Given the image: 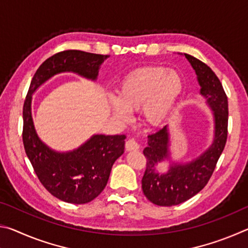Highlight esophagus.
Instances as JSON below:
<instances>
[{"label": "esophagus", "mask_w": 248, "mask_h": 248, "mask_svg": "<svg viewBox=\"0 0 248 248\" xmlns=\"http://www.w3.org/2000/svg\"><path fill=\"white\" fill-rule=\"evenodd\" d=\"M139 148H140L139 143H138L134 139H132V138L131 139H129L127 141V143H125V149H127V151H137L139 150Z\"/></svg>", "instance_id": "esophagus-1"}]
</instances>
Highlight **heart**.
<instances>
[{
	"label": "heart",
	"mask_w": 248,
	"mask_h": 248,
	"mask_svg": "<svg viewBox=\"0 0 248 248\" xmlns=\"http://www.w3.org/2000/svg\"><path fill=\"white\" fill-rule=\"evenodd\" d=\"M183 90L184 79L178 72L165 66H145L121 79L117 97L111 96L109 105L112 114L124 121L129 119V111L141 108L145 123L157 127L169 119Z\"/></svg>",
	"instance_id": "1"
}]
</instances>
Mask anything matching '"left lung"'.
<instances>
[{"label":"left lung","instance_id":"1","mask_svg":"<svg viewBox=\"0 0 248 248\" xmlns=\"http://www.w3.org/2000/svg\"><path fill=\"white\" fill-rule=\"evenodd\" d=\"M196 71L201 86L200 94L213 110L215 139L210 148L187 164H173L167 173L158 174L157 163L169 158L170 134L167 125L148 137L143 150L146 169L142 178V190L151 202L162 207L177 205L202 190L213 174L228 139V96L216 73L202 61L185 53Z\"/></svg>","mask_w":248,"mask_h":248}]
</instances>
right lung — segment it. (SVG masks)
Returning <instances> with one entry per match:
<instances>
[{"mask_svg": "<svg viewBox=\"0 0 248 248\" xmlns=\"http://www.w3.org/2000/svg\"><path fill=\"white\" fill-rule=\"evenodd\" d=\"M109 56L81 50H64L48 58L31 79L23 108V143L40 183L62 201L83 204L94 200L106 187L111 167L124 150V134H95L78 149L60 153L49 149L33 128L31 95L41 84L61 72H74L96 79L100 64Z\"/></svg>", "mask_w": 248, "mask_h": 248, "instance_id": "right-lung-1", "label": "right lung"}]
</instances>
